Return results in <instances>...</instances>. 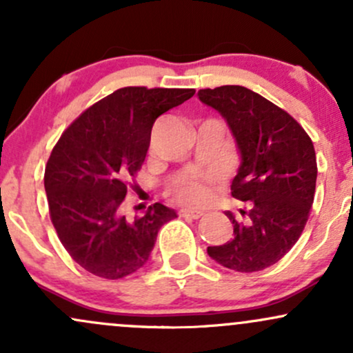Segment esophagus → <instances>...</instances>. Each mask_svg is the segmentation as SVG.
<instances>
[{"instance_id":"1","label":"esophagus","mask_w":353,"mask_h":353,"mask_svg":"<svg viewBox=\"0 0 353 353\" xmlns=\"http://www.w3.org/2000/svg\"><path fill=\"white\" fill-rule=\"evenodd\" d=\"M179 214L185 219H199L204 216V212H202V210H197V209H181Z\"/></svg>"}]
</instances>
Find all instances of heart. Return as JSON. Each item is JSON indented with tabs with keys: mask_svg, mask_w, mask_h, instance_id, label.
<instances>
[{
	"mask_svg": "<svg viewBox=\"0 0 353 353\" xmlns=\"http://www.w3.org/2000/svg\"><path fill=\"white\" fill-rule=\"evenodd\" d=\"M219 182L216 172H194L181 177L172 185V196L182 204L201 205L210 197L212 185Z\"/></svg>",
	"mask_w": 353,
	"mask_h": 353,
	"instance_id": "1",
	"label": "heart"
}]
</instances>
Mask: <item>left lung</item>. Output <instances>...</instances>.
Wrapping results in <instances>:
<instances>
[{
    "label": "left lung",
    "mask_w": 353,
    "mask_h": 353,
    "mask_svg": "<svg viewBox=\"0 0 353 353\" xmlns=\"http://www.w3.org/2000/svg\"><path fill=\"white\" fill-rule=\"evenodd\" d=\"M197 96L236 137L241 165L230 190L247 205L241 219L225 212L234 237L208 254L236 272L264 270L292 249L307 224L317 181L314 144L289 112L244 86L201 89Z\"/></svg>",
    "instance_id": "8db88e82"
}]
</instances>
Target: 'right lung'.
<instances>
[{
    "mask_svg": "<svg viewBox=\"0 0 353 353\" xmlns=\"http://www.w3.org/2000/svg\"><path fill=\"white\" fill-rule=\"evenodd\" d=\"M196 89L121 88L72 121L52 148L44 171L51 222L72 261L103 279L139 270L157 232L177 214L149 205L134 221L123 214L132 177L143 165L152 124Z\"/></svg>",
    "mask_w": 353,
    "mask_h": 353,
    "instance_id": "1",
    "label": "right lung"
}]
</instances>
